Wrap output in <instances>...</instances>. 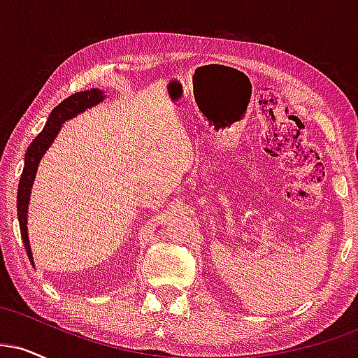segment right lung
Returning a JSON list of instances; mask_svg holds the SVG:
<instances>
[{
  "label": "right lung",
  "instance_id": "1",
  "mask_svg": "<svg viewBox=\"0 0 358 358\" xmlns=\"http://www.w3.org/2000/svg\"><path fill=\"white\" fill-rule=\"evenodd\" d=\"M102 99H104V92L99 89L84 90V92H76L72 94V96H69L67 99L62 101L60 104L52 110L50 116H48L47 124L43 127V131L34 139V143L28 146L27 155H24L23 173L18 183L16 208H18V222H20V231H22V239L31 264H34V256H31L30 241H28V232H27V213H28V202H30L31 185H34L35 173H36V168H38L40 159H42L43 153L48 150V146L52 145L57 134H59L60 126L64 124L67 119L84 113L85 109L92 108V106L99 104Z\"/></svg>",
  "mask_w": 358,
  "mask_h": 358
}]
</instances>
